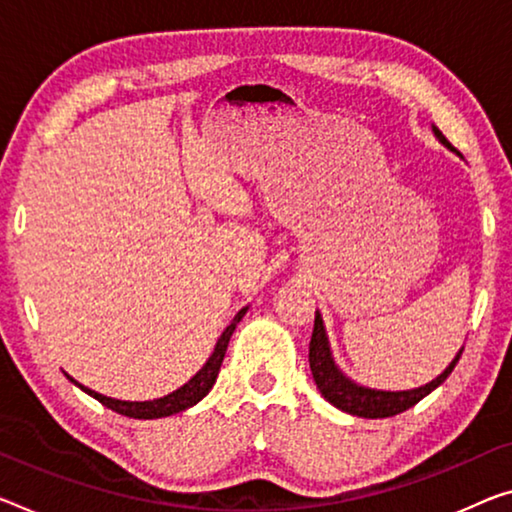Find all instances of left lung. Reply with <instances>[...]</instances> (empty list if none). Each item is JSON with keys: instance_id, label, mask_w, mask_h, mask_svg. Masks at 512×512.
<instances>
[{"instance_id": "8db88e82", "label": "left lung", "mask_w": 512, "mask_h": 512, "mask_svg": "<svg viewBox=\"0 0 512 512\" xmlns=\"http://www.w3.org/2000/svg\"><path fill=\"white\" fill-rule=\"evenodd\" d=\"M432 132H435V137L442 141L444 146H448L453 151V146L448 144V139L439 132V128L432 125ZM462 350L455 355L451 364L446 366V371L442 375H437L432 382H428L426 387L410 389V391L368 389V387H361L357 382H352L350 377L336 366V361L332 357V348H329V338L325 332V322H322V316L316 311V322H313V334L309 343V364H311L313 380H316L320 393L334 407H338V410L348 412L352 416H361V419H387V416H396L400 412L410 410V407L419 403L421 398H426L430 391H435L439 384L451 375L455 364L460 361Z\"/></svg>"}]
</instances>
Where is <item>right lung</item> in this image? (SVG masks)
Returning <instances> with one entry per match:
<instances>
[{
	"label": "right lung",
	"instance_id": "right-lung-1",
	"mask_svg": "<svg viewBox=\"0 0 512 512\" xmlns=\"http://www.w3.org/2000/svg\"><path fill=\"white\" fill-rule=\"evenodd\" d=\"M245 313H247V306H245V309L238 311V316L233 318L231 325L224 329L222 336H219V341L215 345V352H212L210 359L206 361V364H203L201 371L196 373L190 382H185L183 387L176 389L174 393H169V396H164V398L144 400V403H130V400H116V398L102 396V393L84 387V384H80V382H75L68 373H66V377L73 384H77V387H80L84 393H89V396L96 398L98 403H102L105 407H109V410L119 412L123 416H130V419H160V416L178 414V412L187 410V407L199 403V400L212 389V384H215L217 375H219V368H222L226 348H229V341H231V336L235 332V325H238Z\"/></svg>",
	"mask_w": 512,
	"mask_h": 512
}]
</instances>
